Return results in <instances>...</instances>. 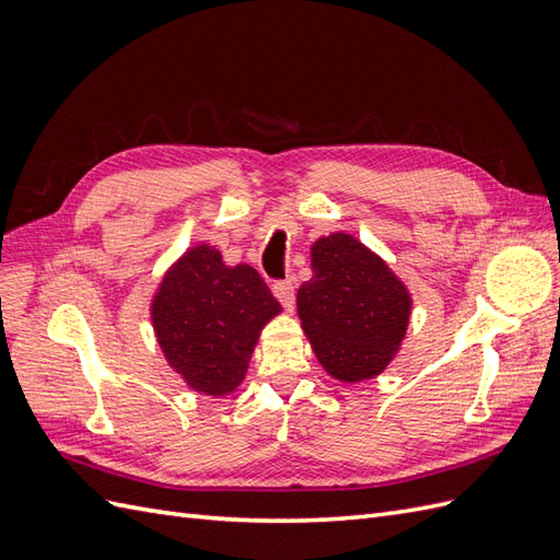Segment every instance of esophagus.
I'll return each mask as SVG.
<instances>
[{
	"mask_svg": "<svg viewBox=\"0 0 560 560\" xmlns=\"http://www.w3.org/2000/svg\"><path fill=\"white\" fill-rule=\"evenodd\" d=\"M273 294L287 311L294 308V284L292 280H280L273 284Z\"/></svg>",
	"mask_w": 560,
	"mask_h": 560,
	"instance_id": "obj_1",
	"label": "esophagus"
}]
</instances>
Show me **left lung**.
I'll return each instance as SVG.
<instances>
[{"label": "left lung", "mask_w": 560, "mask_h": 560, "mask_svg": "<svg viewBox=\"0 0 560 560\" xmlns=\"http://www.w3.org/2000/svg\"><path fill=\"white\" fill-rule=\"evenodd\" d=\"M311 266L313 278L299 287L296 306L319 364L343 383L378 376L409 327V290L348 233L319 238Z\"/></svg>", "instance_id": "obj_1"}]
</instances>
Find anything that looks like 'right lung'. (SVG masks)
Listing matches in <instances>:
<instances>
[{"mask_svg":"<svg viewBox=\"0 0 560 560\" xmlns=\"http://www.w3.org/2000/svg\"><path fill=\"white\" fill-rule=\"evenodd\" d=\"M280 311L252 266H226L214 247L196 245L161 280L151 322L182 381L224 397L243 383L264 325Z\"/></svg>","mask_w":560,"mask_h":560,"instance_id":"right-lung-1","label":"right lung"}]
</instances>
